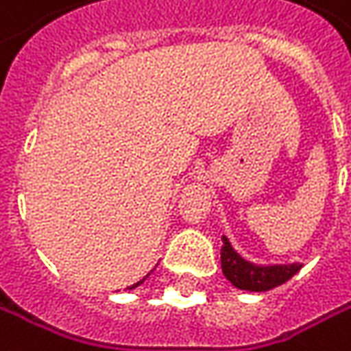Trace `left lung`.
Wrapping results in <instances>:
<instances>
[{"instance_id":"1","label":"left lung","mask_w":351,"mask_h":351,"mask_svg":"<svg viewBox=\"0 0 351 351\" xmlns=\"http://www.w3.org/2000/svg\"><path fill=\"white\" fill-rule=\"evenodd\" d=\"M221 270L225 278L239 289L247 291H268L272 287L285 284L289 278H293L301 264H278V266H256L252 262L245 260L241 254H237L235 248L227 241V237L221 239Z\"/></svg>"}]
</instances>
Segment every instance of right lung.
Here are the masks:
<instances>
[{"label":"right lung","mask_w":351,"mask_h":351,"mask_svg":"<svg viewBox=\"0 0 351 351\" xmlns=\"http://www.w3.org/2000/svg\"><path fill=\"white\" fill-rule=\"evenodd\" d=\"M147 276H149V274H147ZM147 276H145V278H147ZM145 278H143V280H145ZM143 280H139L138 284H134V285H130V287H128V289H134V287H138L139 284H143Z\"/></svg>","instance_id":"obj_1"}]
</instances>
